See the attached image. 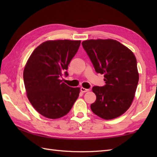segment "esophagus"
<instances>
[{
	"mask_svg": "<svg viewBox=\"0 0 157 157\" xmlns=\"http://www.w3.org/2000/svg\"><path fill=\"white\" fill-rule=\"evenodd\" d=\"M80 90H81V92H88L89 90L88 89H86V88H83V87H82Z\"/></svg>",
	"mask_w": 157,
	"mask_h": 157,
	"instance_id": "1",
	"label": "esophagus"
}]
</instances>
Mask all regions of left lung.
I'll list each match as a JSON object with an SVG mask.
<instances>
[{
	"label": "left lung",
	"instance_id": "8db88e82",
	"mask_svg": "<svg viewBox=\"0 0 157 157\" xmlns=\"http://www.w3.org/2000/svg\"><path fill=\"white\" fill-rule=\"evenodd\" d=\"M82 46L95 71L104 75L106 84L92 88L96 100L90 105L92 111L106 120L118 117L128 111L134 98L139 80L136 56L113 39L87 40Z\"/></svg>",
	"mask_w": 157,
	"mask_h": 157
}]
</instances>
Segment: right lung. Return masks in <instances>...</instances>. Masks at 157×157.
Returning a JSON list of instances; mask_svg holds the SVG:
<instances>
[{
    "label": "right lung",
    "mask_w": 157,
    "mask_h": 157,
    "mask_svg": "<svg viewBox=\"0 0 157 157\" xmlns=\"http://www.w3.org/2000/svg\"><path fill=\"white\" fill-rule=\"evenodd\" d=\"M80 40H47L36 47L23 70L27 97L36 111L48 119L66 115L78 99L80 88L62 82L63 73L78 52Z\"/></svg>",
    "instance_id": "1"
}]
</instances>
